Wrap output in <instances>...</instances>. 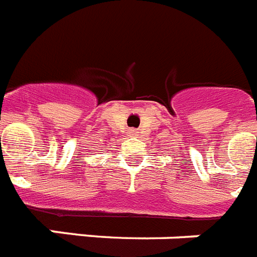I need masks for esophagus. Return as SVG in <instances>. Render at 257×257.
<instances>
[{
  "instance_id": "esophagus-1",
  "label": "esophagus",
  "mask_w": 257,
  "mask_h": 257,
  "mask_svg": "<svg viewBox=\"0 0 257 257\" xmlns=\"http://www.w3.org/2000/svg\"><path fill=\"white\" fill-rule=\"evenodd\" d=\"M128 134H130V137H137V135H138V131L134 130V128H131V130L128 131Z\"/></svg>"
}]
</instances>
